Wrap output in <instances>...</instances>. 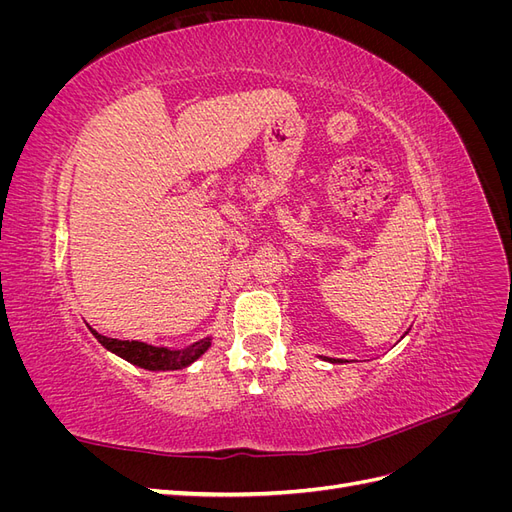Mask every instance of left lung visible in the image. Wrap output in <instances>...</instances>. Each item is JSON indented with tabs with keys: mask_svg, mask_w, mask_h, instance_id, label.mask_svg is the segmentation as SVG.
<instances>
[{
	"mask_svg": "<svg viewBox=\"0 0 512 512\" xmlns=\"http://www.w3.org/2000/svg\"><path fill=\"white\" fill-rule=\"evenodd\" d=\"M324 361H329V363H346V361H342V359H324Z\"/></svg>",
	"mask_w": 512,
	"mask_h": 512,
	"instance_id": "8db88e82",
	"label": "left lung"
}]
</instances>
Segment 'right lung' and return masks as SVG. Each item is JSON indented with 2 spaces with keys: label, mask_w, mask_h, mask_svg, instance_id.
Returning <instances> with one entry per match:
<instances>
[{
  "label": "right lung",
  "mask_w": 512,
  "mask_h": 512,
  "mask_svg": "<svg viewBox=\"0 0 512 512\" xmlns=\"http://www.w3.org/2000/svg\"><path fill=\"white\" fill-rule=\"evenodd\" d=\"M89 331L108 352H113L121 356V359H126L128 363L149 371H175V369L190 367L196 359H200V356L211 348V342H213V337H203L185 348H164V346H151L145 342H130V339L104 337L91 327Z\"/></svg>",
  "instance_id": "1"
}]
</instances>
